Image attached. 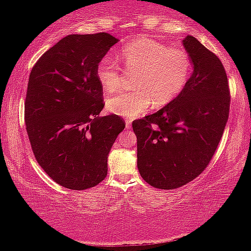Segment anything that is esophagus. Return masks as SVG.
Masks as SVG:
<instances>
[{
  "mask_svg": "<svg viewBox=\"0 0 251 251\" xmlns=\"http://www.w3.org/2000/svg\"><path fill=\"white\" fill-rule=\"evenodd\" d=\"M131 127V120H126V128Z\"/></svg>",
  "mask_w": 251,
  "mask_h": 251,
  "instance_id": "1",
  "label": "esophagus"
}]
</instances>
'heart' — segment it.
<instances>
[{
    "instance_id": "heart-1",
    "label": "heart",
    "mask_w": 251,
    "mask_h": 251,
    "mask_svg": "<svg viewBox=\"0 0 251 251\" xmlns=\"http://www.w3.org/2000/svg\"><path fill=\"white\" fill-rule=\"evenodd\" d=\"M118 57L125 71L134 74L135 89L111 96L106 106L111 113L128 120L142 116L153 102L162 107L174 101L192 73L191 57L185 50L146 37L124 46ZM96 76L107 92L117 91L123 85L122 68L111 56H103L98 62Z\"/></svg>"
}]
</instances>
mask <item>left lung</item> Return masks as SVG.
<instances>
[{
	"label": "left lung",
	"instance_id": "1",
	"mask_svg": "<svg viewBox=\"0 0 251 251\" xmlns=\"http://www.w3.org/2000/svg\"><path fill=\"white\" fill-rule=\"evenodd\" d=\"M183 46L194 66L186 87L162 109L132 123L139 174L163 190L180 188L205 170L229 117V85L221 60L191 35Z\"/></svg>",
	"mask_w": 251,
	"mask_h": 251
}]
</instances>
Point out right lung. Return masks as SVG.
I'll list each match as a JSON object with an SVG mask.
<instances>
[{
    "label": "right lung",
    "mask_w": 251,
    "mask_h": 251,
    "mask_svg": "<svg viewBox=\"0 0 251 251\" xmlns=\"http://www.w3.org/2000/svg\"><path fill=\"white\" fill-rule=\"evenodd\" d=\"M117 42L107 33L71 34L30 72L25 129L39 165L63 188L86 190L105 179L108 153L125 128L122 117L99 116L105 103L96 68Z\"/></svg>",
    "instance_id": "add662e5"
}]
</instances>
